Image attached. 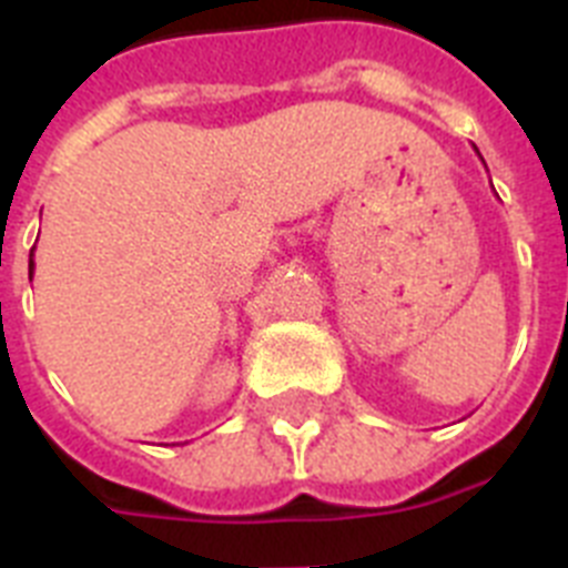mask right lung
Returning a JSON list of instances; mask_svg holds the SVG:
<instances>
[{
    "mask_svg": "<svg viewBox=\"0 0 568 568\" xmlns=\"http://www.w3.org/2000/svg\"><path fill=\"white\" fill-rule=\"evenodd\" d=\"M28 273L33 275V253H30V261H28Z\"/></svg>",
    "mask_w": 568,
    "mask_h": 568,
    "instance_id": "1",
    "label": "right lung"
}]
</instances>
